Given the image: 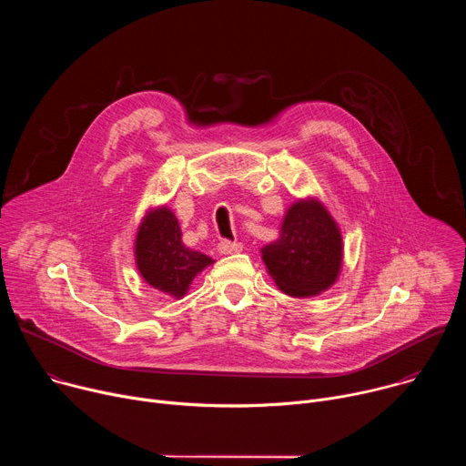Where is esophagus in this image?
<instances>
[{
    "mask_svg": "<svg viewBox=\"0 0 466 466\" xmlns=\"http://www.w3.org/2000/svg\"><path fill=\"white\" fill-rule=\"evenodd\" d=\"M218 250L221 252V254H234V252H239V250H243V245L239 243V241H221L219 245H218Z\"/></svg>",
    "mask_w": 466,
    "mask_h": 466,
    "instance_id": "esophagus-1",
    "label": "esophagus"
}]
</instances>
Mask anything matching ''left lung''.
<instances>
[{
    "label": "left lung",
    "instance_id": "8db88e82",
    "mask_svg": "<svg viewBox=\"0 0 466 466\" xmlns=\"http://www.w3.org/2000/svg\"><path fill=\"white\" fill-rule=\"evenodd\" d=\"M261 259L286 295H320L341 273V230L317 198H299L284 216L280 238L261 248Z\"/></svg>",
    "mask_w": 466,
    "mask_h": 466
}]
</instances>
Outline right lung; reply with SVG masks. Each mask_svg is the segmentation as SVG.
I'll use <instances>...</instances> for the list:
<instances>
[{
	"mask_svg": "<svg viewBox=\"0 0 466 466\" xmlns=\"http://www.w3.org/2000/svg\"><path fill=\"white\" fill-rule=\"evenodd\" d=\"M135 256L142 279L173 299H182L193 279L214 263L207 254L182 243L178 221L167 207H157L142 219Z\"/></svg>",
	"mask_w": 466,
	"mask_h": 466,
	"instance_id": "add662e5",
	"label": "right lung"
}]
</instances>
